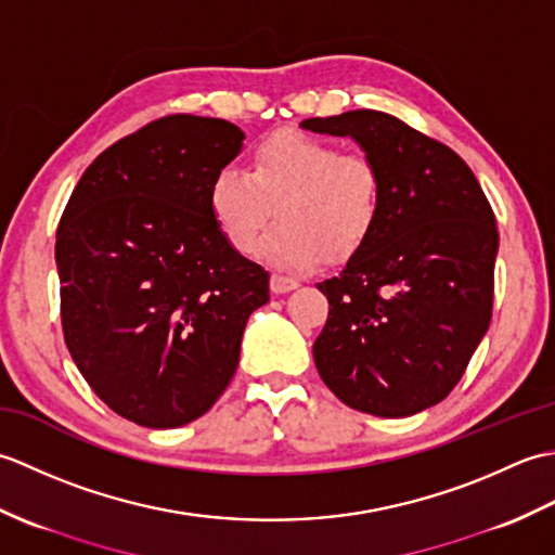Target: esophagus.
<instances>
[{
	"instance_id": "34e87169",
	"label": "esophagus",
	"mask_w": 555,
	"mask_h": 555,
	"mask_svg": "<svg viewBox=\"0 0 555 555\" xmlns=\"http://www.w3.org/2000/svg\"><path fill=\"white\" fill-rule=\"evenodd\" d=\"M269 286H271V291H274V293H288V291H293V288H298V286H300V281H298V279H293V276L271 274Z\"/></svg>"
}]
</instances>
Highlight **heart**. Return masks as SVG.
Listing matches in <instances>:
<instances>
[{
  "label": "heart",
  "mask_w": 555,
  "mask_h": 555,
  "mask_svg": "<svg viewBox=\"0 0 555 555\" xmlns=\"http://www.w3.org/2000/svg\"><path fill=\"white\" fill-rule=\"evenodd\" d=\"M209 207L235 250L253 253L267 223L264 257L288 269L340 257L367 238L382 209V173L360 152L296 131H279L253 150L250 169L223 167L209 188Z\"/></svg>",
  "instance_id": "heart-1"
}]
</instances>
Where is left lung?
I'll list each match as a JSON object with an SVG mask.
<instances>
[{
    "instance_id": "8db88e82",
    "label": "left lung",
    "mask_w": 555,
    "mask_h": 555,
    "mask_svg": "<svg viewBox=\"0 0 555 555\" xmlns=\"http://www.w3.org/2000/svg\"><path fill=\"white\" fill-rule=\"evenodd\" d=\"M305 131L352 138L382 173V209L336 276L317 284L328 317L312 346L338 400L408 417L453 391L485 338L499 229L473 169L391 114L305 119Z\"/></svg>"
}]
</instances>
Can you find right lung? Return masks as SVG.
I'll list each match as a JSON object with an SVG mask.
<instances>
[{
  "instance_id": "obj_1",
  "label": "right lung",
  "mask_w": 555,
  "mask_h": 555,
  "mask_svg": "<svg viewBox=\"0 0 555 555\" xmlns=\"http://www.w3.org/2000/svg\"><path fill=\"white\" fill-rule=\"evenodd\" d=\"M245 133L173 114L107 147L56 229L66 348L92 391L140 427L203 417L227 391L269 274L223 238L209 207Z\"/></svg>"
}]
</instances>
